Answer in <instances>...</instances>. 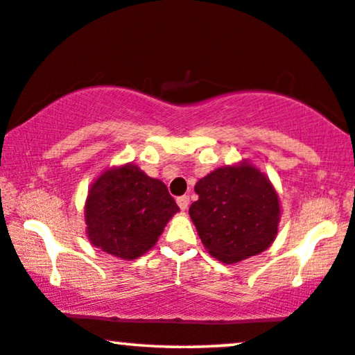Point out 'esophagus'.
I'll return each mask as SVG.
<instances>
[{
    "label": "esophagus",
    "instance_id": "1",
    "mask_svg": "<svg viewBox=\"0 0 355 355\" xmlns=\"http://www.w3.org/2000/svg\"><path fill=\"white\" fill-rule=\"evenodd\" d=\"M177 205L180 206V209L182 211H187L188 209V206H190V196H180V198H177Z\"/></svg>",
    "mask_w": 355,
    "mask_h": 355
}]
</instances>
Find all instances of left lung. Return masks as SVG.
I'll use <instances>...</instances> for the list:
<instances>
[{
    "label": "left lung",
    "mask_w": 355,
    "mask_h": 355,
    "mask_svg": "<svg viewBox=\"0 0 355 355\" xmlns=\"http://www.w3.org/2000/svg\"><path fill=\"white\" fill-rule=\"evenodd\" d=\"M195 191L190 217L212 257L234 264L271 247L281 220L279 195L248 160L212 170Z\"/></svg>",
    "instance_id": "obj_1"
}]
</instances>
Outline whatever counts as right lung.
I'll use <instances>...</instances> for the list:
<instances>
[{
	"label": "right lung",
	"instance_id": "1",
	"mask_svg": "<svg viewBox=\"0 0 355 355\" xmlns=\"http://www.w3.org/2000/svg\"><path fill=\"white\" fill-rule=\"evenodd\" d=\"M178 211L165 183L130 162L103 170L89 188L86 234L96 248L131 261L157 243Z\"/></svg>",
	"mask_w": 355,
	"mask_h": 355
}]
</instances>
